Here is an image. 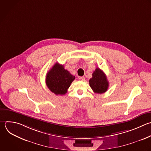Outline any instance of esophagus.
Returning <instances> with one entry per match:
<instances>
[{"instance_id":"34e87169","label":"esophagus","mask_w":151,"mask_h":151,"mask_svg":"<svg viewBox=\"0 0 151 151\" xmlns=\"http://www.w3.org/2000/svg\"><path fill=\"white\" fill-rule=\"evenodd\" d=\"M78 79L80 81H84L85 80V77L84 76H82V77H78Z\"/></svg>"}]
</instances>
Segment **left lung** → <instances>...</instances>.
<instances>
[{"label": "left lung", "mask_w": 151, "mask_h": 151, "mask_svg": "<svg viewBox=\"0 0 151 151\" xmlns=\"http://www.w3.org/2000/svg\"><path fill=\"white\" fill-rule=\"evenodd\" d=\"M90 87L96 93H105L109 87V82L104 72L97 68L92 74V78L89 80Z\"/></svg>", "instance_id": "obj_1"}]
</instances>
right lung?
Returning <instances> with one entry per match:
<instances>
[{
    "instance_id": "add662e5",
    "label": "right lung",
    "mask_w": 151,
    "mask_h": 151,
    "mask_svg": "<svg viewBox=\"0 0 151 151\" xmlns=\"http://www.w3.org/2000/svg\"><path fill=\"white\" fill-rule=\"evenodd\" d=\"M74 79L75 76L65 70L64 65L56 63L47 73L45 80L50 91L56 95H64Z\"/></svg>"
}]
</instances>
